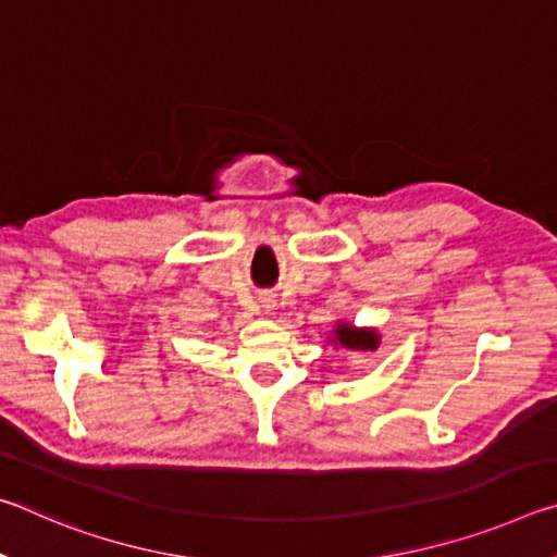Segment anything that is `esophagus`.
Listing matches in <instances>:
<instances>
[{"mask_svg": "<svg viewBox=\"0 0 557 557\" xmlns=\"http://www.w3.org/2000/svg\"><path fill=\"white\" fill-rule=\"evenodd\" d=\"M275 305H277V299L272 297V295H265V297H260V307L265 309V312H272V309H275Z\"/></svg>", "mask_w": 557, "mask_h": 557, "instance_id": "esophagus-1", "label": "esophagus"}]
</instances>
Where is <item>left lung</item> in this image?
<instances>
[{
  "instance_id": "1",
  "label": "left lung",
  "mask_w": 557,
  "mask_h": 557,
  "mask_svg": "<svg viewBox=\"0 0 557 557\" xmlns=\"http://www.w3.org/2000/svg\"><path fill=\"white\" fill-rule=\"evenodd\" d=\"M329 342H332L336 348L338 346L346 348V351L369 354L381 346V334L371 326H354L338 319L336 326L332 329V334H329Z\"/></svg>"
}]
</instances>
